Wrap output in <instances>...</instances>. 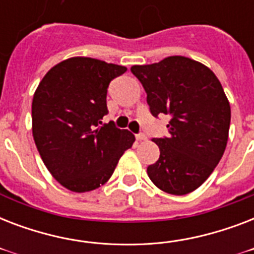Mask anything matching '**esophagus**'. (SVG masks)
<instances>
[{
  "instance_id": "esophagus-1",
  "label": "esophagus",
  "mask_w": 254,
  "mask_h": 254,
  "mask_svg": "<svg viewBox=\"0 0 254 254\" xmlns=\"http://www.w3.org/2000/svg\"><path fill=\"white\" fill-rule=\"evenodd\" d=\"M135 138H137V141H146L147 137L143 133H139V134H135Z\"/></svg>"
}]
</instances>
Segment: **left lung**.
<instances>
[{
	"instance_id": "left-lung-1",
	"label": "left lung",
	"mask_w": 254,
	"mask_h": 254,
	"mask_svg": "<svg viewBox=\"0 0 254 254\" xmlns=\"http://www.w3.org/2000/svg\"><path fill=\"white\" fill-rule=\"evenodd\" d=\"M146 92L151 115H169V137L154 138L158 161L147 175L159 190L186 195L200 187L224 154L231 107L216 75L186 57L130 68Z\"/></svg>"
}]
</instances>
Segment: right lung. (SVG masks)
<instances>
[{"mask_svg":"<svg viewBox=\"0 0 254 254\" xmlns=\"http://www.w3.org/2000/svg\"><path fill=\"white\" fill-rule=\"evenodd\" d=\"M125 71L99 59L69 58L54 65L34 93V141L47 170L69 191L87 192L107 183L135 141L129 130L101 121L108 85Z\"/></svg>","mask_w":254,"mask_h":254,"instance_id":"right-lung-1","label":"right lung"}]
</instances>
